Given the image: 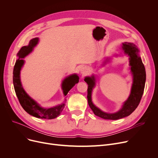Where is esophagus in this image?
<instances>
[{"label": "esophagus", "instance_id": "34e87169", "mask_svg": "<svg viewBox=\"0 0 158 158\" xmlns=\"http://www.w3.org/2000/svg\"><path fill=\"white\" fill-rule=\"evenodd\" d=\"M80 72L82 75H85L88 72V69L86 68V66H84V67H82L80 70Z\"/></svg>", "mask_w": 158, "mask_h": 158}]
</instances>
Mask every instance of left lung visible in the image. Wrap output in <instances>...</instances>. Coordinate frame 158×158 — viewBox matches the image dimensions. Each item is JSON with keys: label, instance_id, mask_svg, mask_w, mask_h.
<instances>
[{"label": "left lung", "instance_id": "obj_1", "mask_svg": "<svg viewBox=\"0 0 158 158\" xmlns=\"http://www.w3.org/2000/svg\"><path fill=\"white\" fill-rule=\"evenodd\" d=\"M121 48L123 52L129 56L130 69L132 76V84L129 97L123 102L122 107L118 111L109 113L102 111L97 107L92 102V91L95 86V77L94 75H92L91 77H86L85 79V81L88 85L87 98L89 106L96 116L106 120H118L130 115L138 107L144 91L146 72L139 54L138 48L135 44L128 42L122 43ZM108 61H110V58L107 57L104 64Z\"/></svg>", "mask_w": 158, "mask_h": 158}]
</instances>
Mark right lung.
I'll use <instances>...</instances> for the list:
<instances>
[{"label":"right lung","mask_w":158,"mask_h":158,"mask_svg":"<svg viewBox=\"0 0 158 158\" xmlns=\"http://www.w3.org/2000/svg\"><path fill=\"white\" fill-rule=\"evenodd\" d=\"M39 38H35L29 41L27 45L22 47L17 53L18 60H16L13 72V81L14 88L20 104L23 110L33 117L43 119H53L59 116L65 106L66 97L64 101L60 104L52 107H44L41 106L35 100L32 98L24 90L21 80L20 71L25 63L23 58L31 53L34 48L38 44ZM79 77L76 73H73L65 77L61 82V89L64 96H66L69 91L79 82Z\"/></svg>","instance_id":"add662e5"}]
</instances>
